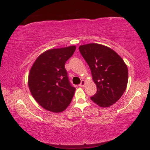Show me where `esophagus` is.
I'll return each mask as SVG.
<instances>
[{"label":"esophagus","instance_id":"esophagus-1","mask_svg":"<svg viewBox=\"0 0 150 150\" xmlns=\"http://www.w3.org/2000/svg\"><path fill=\"white\" fill-rule=\"evenodd\" d=\"M85 84H86L85 81V80H82V82H81L80 86V87H84V86L85 85Z\"/></svg>","mask_w":150,"mask_h":150}]
</instances>
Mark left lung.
Returning <instances> with one entry per match:
<instances>
[{"label": "left lung", "mask_w": 150, "mask_h": 150, "mask_svg": "<svg viewBox=\"0 0 150 150\" xmlns=\"http://www.w3.org/2000/svg\"><path fill=\"white\" fill-rule=\"evenodd\" d=\"M79 50L97 85V93L91 97L92 101L102 108L114 104L128 84V67L123 58L111 48L96 43L80 45Z\"/></svg>", "instance_id": "1"}]
</instances>
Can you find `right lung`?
I'll return each instance as SVG.
<instances>
[{
    "label": "right lung",
    "instance_id": "1",
    "mask_svg": "<svg viewBox=\"0 0 150 150\" xmlns=\"http://www.w3.org/2000/svg\"><path fill=\"white\" fill-rule=\"evenodd\" d=\"M75 49V46H70L47 50L31 68L29 89L36 101L47 111L61 113L71 102L75 88L70 85L65 63Z\"/></svg>",
    "mask_w": 150,
    "mask_h": 150
}]
</instances>
